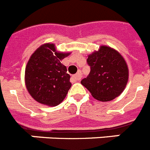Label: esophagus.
<instances>
[{
    "label": "esophagus",
    "mask_w": 150,
    "mask_h": 150,
    "mask_svg": "<svg viewBox=\"0 0 150 150\" xmlns=\"http://www.w3.org/2000/svg\"><path fill=\"white\" fill-rule=\"evenodd\" d=\"M81 77H82V74H81V72H80V71H79L77 74H75V75H74V76H73V78H74V80H76V81H79V80H81Z\"/></svg>",
    "instance_id": "esophagus-1"
}]
</instances>
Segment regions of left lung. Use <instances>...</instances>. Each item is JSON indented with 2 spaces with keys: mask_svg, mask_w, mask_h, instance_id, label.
Segmentation results:
<instances>
[{
  "mask_svg": "<svg viewBox=\"0 0 150 150\" xmlns=\"http://www.w3.org/2000/svg\"><path fill=\"white\" fill-rule=\"evenodd\" d=\"M86 62L90 72L81 83L95 98L108 102L122 93L128 80V68L117 51L102 46L98 52L89 55Z\"/></svg>",
  "mask_w": 150,
  "mask_h": 150,
  "instance_id": "left-lung-1",
  "label": "left lung"
}]
</instances>
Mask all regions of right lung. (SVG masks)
<instances>
[{
  "label": "right lung",
  "mask_w": 150,
  "mask_h": 150,
  "mask_svg": "<svg viewBox=\"0 0 150 150\" xmlns=\"http://www.w3.org/2000/svg\"><path fill=\"white\" fill-rule=\"evenodd\" d=\"M70 53L56 52L54 44H45L38 48L25 67V85L35 101L48 106L62 102L71 87L70 75L61 61Z\"/></svg>",
  "instance_id": "right-lung-1"
}]
</instances>
